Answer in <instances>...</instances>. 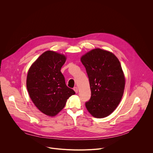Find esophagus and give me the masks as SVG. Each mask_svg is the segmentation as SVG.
Instances as JSON below:
<instances>
[{
    "label": "esophagus",
    "mask_w": 153,
    "mask_h": 153,
    "mask_svg": "<svg viewBox=\"0 0 153 153\" xmlns=\"http://www.w3.org/2000/svg\"><path fill=\"white\" fill-rule=\"evenodd\" d=\"M73 90H74V91L76 92V93H77V92H78V88H77V86L74 87Z\"/></svg>",
    "instance_id": "esophagus-1"
}]
</instances>
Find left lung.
<instances>
[{
    "label": "left lung",
    "mask_w": 153,
    "mask_h": 153,
    "mask_svg": "<svg viewBox=\"0 0 153 153\" xmlns=\"http://www.w3.org/2000/svg\"><path fill=\"white\" fill-rule=\"evenodd\" d=\"M81 62L91 91L86 108L94 117H105L115 110L123 94L125 79L120 63L114 54L100 48L83 55Z\"/></svg>",
    "instance_id": "obj_1"
}]
</instances>
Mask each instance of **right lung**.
<instances>
[{
    "label": "right lung",
    "mask_w": 153,
    "mask_h": 153,
    "mask_svg": "<svg viewBox=\"0 0 153 153\" xmlns=\"http://www.w3.org/2000/svg\"><path fill=\"white\" fill-rule=\"evenodd\" d=\"M66 57L53 51L41 54L30 68L27 87L31 99L39 110L50 116L57 114L75 92L65 83L60 70Z\"/></svg>",
    "instance_id": "right-lung-1"
}]
</instances>
